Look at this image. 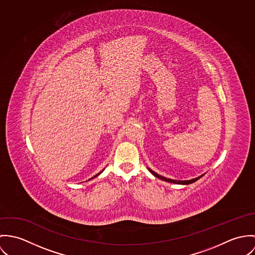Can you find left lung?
Masks as SVG:
<instances>
[{"label": "left lung", "instance_id": "obj_1", "mask_svg": "<svg viewBox=\"0 0 255 255\" xmlns=\"http://www.w3.org/2000/svg\"><path fill=\"white\" fill-rule=\"evenodd\" d=\"M149 172L153 175V176H155L156 178H159L160 180H163V181H165V182H169V183H174V184H181V185H189V184H192V183H194V182H196V181H198L199 178H201L203 175H201V176H199L198 178H195V179H192V180H188V181H177V180H173V179H167V178H165V177H162V176H160V175H158V174H156L155 172H153L152 170L149 169Z\"/></svg>", "mask_w": 255, "mask_h": 255}]
</instances>
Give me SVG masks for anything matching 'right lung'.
Listing matches in <instances>:
<instances>
[{
    "instance_id": "1",
    "label": "right lung",
    "mask_w": 255,
    "mask_h": 255,
    "mask_svg": "<svg viewBox=\"0 0 255 255\" xmlns=\"http://www.w3.org/2000/svg\"><path fill=\"white\" fill-rule=\"evenodd\" d=\"M103 171H104V170H103ZM103 171H102V172H103ZM102 172H100V173H99V174H97V175H96V176H94V177H93V178H95V177H97V176H99V175H100V174H101V173H102ZM93 178H91V179H93ZM91 179H90V180H91Z\"/></svg>"
}]
</instances>
